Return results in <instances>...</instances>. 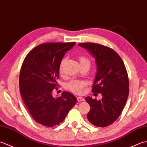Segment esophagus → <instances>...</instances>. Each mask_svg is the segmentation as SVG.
Wrapping results in <instances>:
<instances>
[{"label":"esophagus","instance_id":"esophagus-1","mask_svg":"<svg viewBox=\"0 0 147 147\" xmlns=\"http://www.w3.org/2000/svg\"><path fill=\"white\" fill-rule=\"evenodd\" d=\"M77 100L79 101V102H82V101H84V97H78Z\"/></svg>","mask_w":147,"mask_h":147}]
</instances>
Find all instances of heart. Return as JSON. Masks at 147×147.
<instances>
[{
  "label": "heart",
  "mask_w": 147,
  "mask_h": 147,
  "mask_svg": "<svg viewBox=\"0 0 147 147\" xmlns=\"http://www.w3.org/2000/svg\"><path fill=\"white\" fill-rule=\"evenodd\" d=\"M65 60L63 59L61 60L59 70L60 73H62L63 71V66L65 63ZM79 61L80 62V65H82L84 64H89L90 65V61L88 58L85 56H80L79 57ZM86 86V82L83 80H71L70 82H68L67 85V89L76 94H80L82 92L84 87Z\"/></svg>",
  "instance_id": "1"
}]
</instances>
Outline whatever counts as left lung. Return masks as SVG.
I'll return each instance as SVG.
<instances>
[{
    "label": "left lung",
    "instance_id": "1",
    "mask_svg": "<svg viewBox=\"0 0 147 147\" xmlns=\"http://www.w3.org/2000/svg\"><path fill=\"white\" fill-rule=\"evenodd\" d=\"M95 58L97 72L92 92L101 94L100 100L86 97L90 106L87 117L97 127L111 125L118 118L125 107L129 94L128 73L123 61L115 50L93 43H79Z\"/></svg>",
    "mask_w": 147,
    "mask_h": 147
}]
</instances>
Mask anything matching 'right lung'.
<instances>
[{"instance_id":"obj_1","label":"right lung","mask_w":147,"mask_h":147,"mask_svg":"<svg viewBox=\"0 0 147 147\" xmlns=\"http://www.w3.org/2000/svg\"><path fill=\"white\" fill-rule=\"evenodd\" d=\"M75 45L76 42L40 45L29 51L22 63L20 93L32 118L41 125H58L77 102L76 96L65 91L61 97L52 95L61 60Z\"/></svg>"}]
</instances>
